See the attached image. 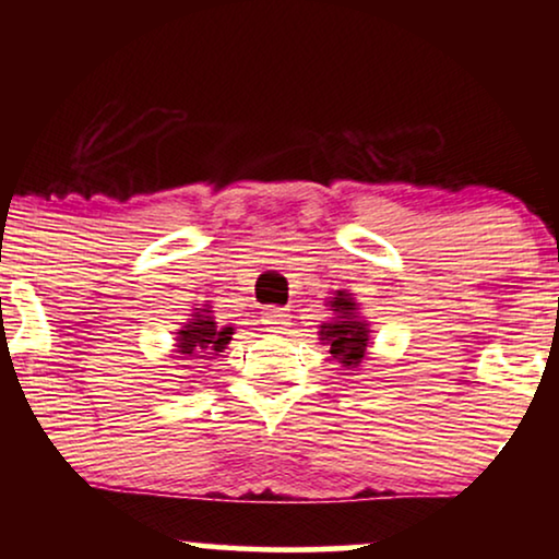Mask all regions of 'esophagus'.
<instances>
[{"instance_id": "esophagus-1", "label": "esophagus", "mask_w": 559, "mask_h": 559, "mask_svg": "<svg viewBox=\"0 0 559 559\" xmlns=\"http://www.w3.org/2000/svg\"><path fill=\"white\" fill-rule=\"evenodd\" d=\"M262 325H265L267 331H284L288 325V312L281 310V307H267L265 312H262Z\"/></svg>"}]
</instances>
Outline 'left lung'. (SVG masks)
Segmentation results:
<instances>
[{"instance_id": "1", "label": "left lung", "mask_w": 559, "mask_h": 559, "mask_svg": "<svg viewBox=\"0 0 559 559\" xmlns=\"http://www.w3.org/2000/svg\"><path fill=\"white\" fill-rule=\"evenodd\" d=\"M338 318L333 323L320 325V336L323 342L331 346V355L336 357L344 368H355L357 362L365 357V346H368V331H365V323H360L355 316V301L346 299L342 292L333 299Z\"/></svg>"}]
</instances>
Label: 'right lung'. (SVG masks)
Listing matches in <instances>:
<instances>
[{
  "label": "right lung",
  "mask_w": 559,
  "mask_h": 559,
  "mask_svg": "<svg viewBox=\"0 0 559 559\" xmlns=\"http://www.w3.org/2000/svg\"><path fill=\"white\" fill-rule=\"evenodd\" d=\"M230 333L234 329H217L210 316H194L191 323H186V331H178V355H183L181 360L189 362L215 360L217 352L226 349L230 342Z\"/></svg>",
  "instance_id": "right-lung-1"
}]
</instances>
